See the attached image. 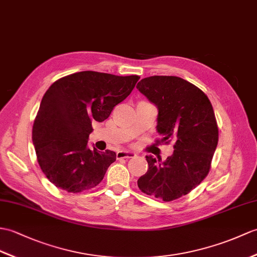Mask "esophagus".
Wrapping results in <instances>:
<instances>
[{"instance_id":"34e87169","label":"esophagus","mask_w":257,"mask_h":257,"mask_svg":"<svg viewBox=\"0 0 257 257\" xmlns=\"http://www.w3.org/2000/svg\"><path fill=\"white\" fill-rule=\"evenodd\" d=\"M135 157H136V153L130 152V151H119L116 154L117 160H120V159H133Z\"/></svg>"}]
</instances>
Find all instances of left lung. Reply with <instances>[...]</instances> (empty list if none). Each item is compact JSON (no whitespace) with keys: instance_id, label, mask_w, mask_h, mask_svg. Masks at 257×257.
Instances as JSON below:
<instances>
[{"instance_id":"1","label":"left lung","mask_w":257,"mask_h":257,"mask_svg":"<svg viewBox=\"0 0 257 257\" xmlns=\"http://www.w3.org/2000/svg\"><path fill=\"white\" fill-rule=\"evenodd\" d=\"M137 88L158 107L157 143L174 141V152L162 162L147 156L149 170L138 180L142 193L172 201L192 192L211 168L219 140L212 105L200 88L178 76L154 75Z\"/></svg>"}]
</instances>
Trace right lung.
<instances>
[{
  "label": "right lung",
  "mask_w": 257,
  "mask_h": 257,
  "mask_svg": "<svg viewBox=\"0 0 257 257\" xmlns=\"http://www.w3.org/2000/svg\"><path fill=\"white\" fill-rule=\"evenodd\" d=\"M139 79L82 71L47 89L34 121L33 143L41 171L55 186L75 194L103 181L116 153L87 148L92 122L108 118Z\"/></svg>",
  "instance_id": "right-lung-1"
}]
</instances>
